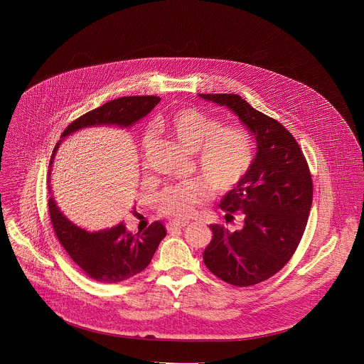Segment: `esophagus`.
Wrapping results in <instances>:
<instances>
[{"instance_id": "34e87169", "label": "esophagus", "mask_w": 364, "mask_h": 364, "mask_svg": "<svg viewBox=\"0 0 364 364\" xmlns=\"http://www.w3.org/2000/svg\"><path fill=\"white\" fill-rule=\"evenodd\" d=\"M188 224H189V221H169L166 224V230L173 231V230H178V228H185Z\"/></svg>"}]
</instances>
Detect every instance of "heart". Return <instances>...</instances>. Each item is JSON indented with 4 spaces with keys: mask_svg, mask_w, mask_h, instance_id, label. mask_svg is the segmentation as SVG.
I'll list each match as a JSON object with an SVG mask.
<instances>
[{
    "mask_svg": "<svg viewBox=\"0 0 364 364\" xmlns=\"http://www.w3.org/2000/svg\"><path fill=\"white\" fill-rule=\"evenodd\" d=\"M161 127L186 150L196 154L199 178L166 188L159 199L162 214L186 220L193 215L208 195L224 193L235 188L248 173L254 159V143L247 130L238 126H221V122L193 107L169 112L161 119Z\"/></svg>",
    "mask_w": 364,
    "mask_h": 364,
    "instance_id": "1",
    "label": "heart"
}]
</instances>
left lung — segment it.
Wrapping results in <instances>:
<instances>
[{
	"instance_id": "8db88e82",
	"label": "left lung",
	"mask_w": 364,
	"mask_h": 364,
	"mask_svg": "<svg viewBox=\"0 0 364 364\" xmlns=\"http://www.w3.org/2000/svg\"><path fill=\"white\" fill-rule=\"evenodd\" d=\"M199 97L234 112L257 140L248 173L220 202L231 218L244 213V227L231 232L211 224L213 240L203 252L208 270L223 282L254 286L276 274L301 241L312 205L310 168L291 133L240 95Z\"/></svg>"
}]
</instances>
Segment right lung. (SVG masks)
<instances>
[{
	"mask_svg": "<svg viewBox=\"0 0 364 364\" xmlns=\"http://www.w3.org/2000/svg\"><path fill=\"white\" fill-rule=\"evenodd\" d=\"M159 101L161 98L154 95L123 97L80 116L63 132L61 140L54 147L50 168L58 146L70 134L95 126L130 127L150 113ZM49 211L54 232L63 248L88 277L101 283H119L143 272L166 235L161 221L153 223L137 234L127 231L123 221L100 231L81 228L61 213L53 196L49 199ZM136 213L134 208L133 214Z\"/></svg>",
	"mask_w": 364,
	"mask_h": 364,
	"instance_id": "add662e5",
	"label": "right lung"
}]
</instances>
